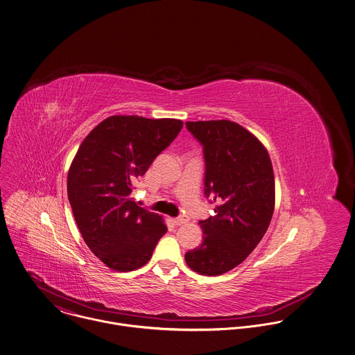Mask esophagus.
<instances>
[{
    "label": "esophagus",
    "instance_id": "1",
    "mask_svg": "<svg viewBox=\"0 0 355 355\" xmlns=\"http://www.w3.org/2000/svg\"><path fill=\"white\" fill-rule=\"evenodd\" d=\"M173 222H174L175 226H181V225H185L188 220H187V218H184V216H178V218H174Z\"/></svg>",
    "mask_w": 355,
    "mask_h": 355
}]
</instances>
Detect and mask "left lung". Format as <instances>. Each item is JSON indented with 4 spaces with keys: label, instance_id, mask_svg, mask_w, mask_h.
I'll use <instances>...</instances> for the list:
<instances>
[{
    "label": "left lung",
    "instance_id": "1",
    "mask_svg": "<svg viewBox=\"0 0 355 355\" xmlns=\"http://www.w3.org/2000/svg\"><path fill=\"white\" fill-rule=\"evenodd\" d=\"M187 129L202 146L204 195L215 215L200 220L202 242L187 252L189 268L222 275L239 266L266 234L275 207L272 163L264 146L227 119L188 121Z\"/></svg>",
    "mask_w": 355,
    "mask_h": 355
}]
</instances>
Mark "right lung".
I'll use <instances>...</instances> for the list:
<instances>
[{"mask_svg": "<svg viewBox=\"0 0 355 355\" xmlns=\"http://www.w3.org/2000/svg\"><path fill=\"white\" fill-rule=\"evenodd\" d=\"M180 119L113 116L83 140L68 173V198L84 242L109 268L148 263L167 227L132 198L136 180L177 137Z\"/></svg>", "mask_w": 355, "mask_h": 355, "instance_id": "add662e5", "label": "right lung"}]
</instances>
